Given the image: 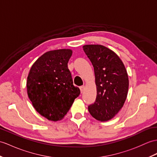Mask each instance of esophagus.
<instances>
[{
    "mask_svg": "<svg viewBox=\"0 0 157 157\" xmlns=\"http://www.w3.org/2000/svg\"><path fill=\"white\" fill-rule=\"evenodd\" d=\"M80 88V91H81V93H83V90H84V88H85V86H82L79 87Z\"/></svg>",
    "mask_w": 157,
    "mask_h": 157,
    "instance_id": "obj_1",
    "label": "esophagus"
}]
</instances>
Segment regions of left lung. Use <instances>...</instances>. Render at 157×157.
<instances>
[{
    "label": "left lung",
    "instance_id": "1",
    "mask_svg": "<svg viewBox=\"0 0 157 157\" xmlns=\"http://www.w3.org/2000/svg\"><path fill=\"white\" fill-rule=\"evenodd\" d=\"M83 49L92 62L97 96L88 106L93 117L101 122L111 120L124 104L129 80L126 67L116 53L101 45H86Z\"/></svg>",
    "mask_w": 157,
    "mask_h": 157
}]
</instances>
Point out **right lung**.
Instances as JSON below:
<instances>
[{
  "mask_svg": "<svg viewBox=\"0 0 157 157\" xmlns=\"http://www.w3.org/2000/svg\"><path fill=\"white\" fill-rule=\"evenodd\" d=\"M72 53L70 49L47 52L36 60L29 73V100L36 111L50 121L63 119L80 94L79 87L73 84L67 66Z\"/></svg>",
  "mask_w": 157,
  "mask_h": 157,
  "instance_id": "add662e5",
  "label": "right lung"
}]
</instances>
